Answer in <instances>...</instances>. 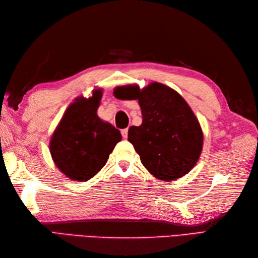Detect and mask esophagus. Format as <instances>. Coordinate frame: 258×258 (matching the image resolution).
Returning a JSON list of instances; mask_svg holds the SVG:
<instances>
[{
	"label": "esophagus",
	"mask_w": 258,
	"mask_h": 258,
	"mask_svg": "<svg viewBox=\"0 0 258 258\" xmlns=\"http://www.w3.org/2000/svg\"><path fill=\"white\" fill-rule=\"evenodd\" d=\"M121 133H122V136H123V138H127V134H128V128H124V130H122V131H121Z\"/></svg>",
	"instance_id": "esophagus-1"
}]
</instances>
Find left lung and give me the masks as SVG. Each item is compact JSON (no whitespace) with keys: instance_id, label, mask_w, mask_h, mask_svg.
<instances>
[{"instance_id":"left-lung-1","label":"left lung","mask_w":258,"mask_h":258,"mask_svg":"<svg viewBox=\"0 0 258 258\" xmlns=\"http://www.w3.org/2000/svg\"><path fill=\"white\" fill-rule=\"evenodd\" d=\"M113 94L140 103L143 122L130 127L128 142L151 174L174 181L195 167L203 149V131L179 92L154 82L143 89L136 85L120 86Z\"/></svg>"}]
</instances>
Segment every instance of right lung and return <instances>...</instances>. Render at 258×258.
<instances>
[{"mask_svg":"<svg viewBox=\"0 0 258 258\" xmlns=\"http://www.w3.org/2000/svg\"><path fill=\"white\" fill-rule=\"evenodd\" d=\"M101 98L100 88L89 98H76L50 140L52 159L71 180L84 182L94 177L122 140L120 131L97 115Z\"/></svg>","mask_w":258,"mask_h":258,"instance_id":"right-lung-1","label":"right lung"}]
</instances>
